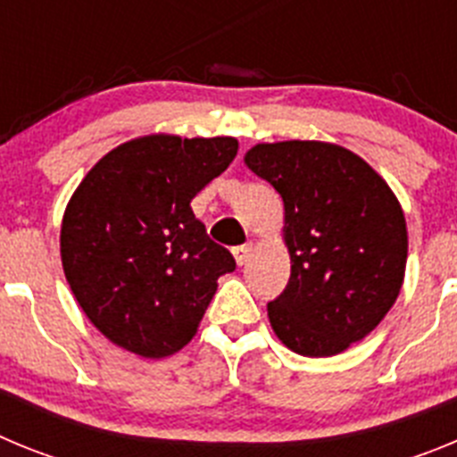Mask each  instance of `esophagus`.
Returning a JSON list of instances; mask_svg holds the SVG:
<instances>
[{
  "label": "esophagus",
  "instance_id": "obj_1",
  "mask_svg": "<svg viewBox=\"0 0 457 457\" xmlns=\"http://www.w3.org/2000/svg\"><path fill=\"white\" fill-rule=\"evenodd\" d=\"M233 256H236V263L237 265H245L249 261V256H252V245H237V247H233Z\"/></svg>",
  "mask_w": 457,
  "mask_h": 457
}]
</instances>
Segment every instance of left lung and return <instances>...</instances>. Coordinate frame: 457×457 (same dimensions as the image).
I'll return each instance as SVG.
<instances>
[{
  "label": "left lung",
  "mask_w": 457,
  "mask_h": 457,
  "mask_svg": "<svg viewBox=\"0 0 457 457\" xmlns=\"http://www.w3.org/2000/svg\"><path fill=\"white\" fill-rule=\"evenodd\" d=\"M245 164L284 199L290 278L268 304L293 353L332 357L370 334L401 293V204L359 155L325 141L258 144Z\"/></svg>",
  "instance_id": "obj_1"
}]
</instances>
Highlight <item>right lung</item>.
I'll return each mask as SVG.
<instances>
[{
    "label": "right lung",
    "mask_w": 457,
    "mask_h": 457,
    "mask_svg": "<svg viewBox=\"0 0 457 457\" xmlns=\"http://www.w3.org/2000/svg\"><path fill=\"white\" fill-rule=\"evenodd\" d=\"M236 153L233 137H139L107 153L75 189L62 224L63 272L112 343L160 359L192 341L217 278L236 261L189 204Z\"/></svg>",
    "instance_id": "obj_1"
}]
</instances>
